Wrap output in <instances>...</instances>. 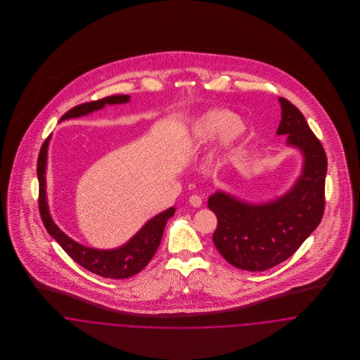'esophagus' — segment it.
<instances>
[{"label": "esophagus", "instance_id": "1", "mask_svg": "<svg viewBox=\"0 0 360 360\" xmlns=\"http://www.w3.org/2000/svg\"><path fill=\"white\" fill-rule=\"evenodd\" d=\"M188 202H190V205H193L194 207H200L202 205V198L200 195H191Z\"/></svg>", "mask_w": 360, "mask_h": 360}]
</instances>
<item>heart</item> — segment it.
<instances>
[{
	"label": "heart",
	"instance_id": "obj_1",
	"mask_svg": "<svg viewBox=\"0 0 360 360\" xmlns=\"http://www.w3.org/2000/svg\"><path fill=\"white\" fill-rule=\"evenodd\" d=\"M214 136L210 159H221L231 154L245 139L247 124L229 109H210L197 117L190 129L188 137L193 141L204 143Z\"/></svg>",
	"mask_w": 360,
	"mask_h": 360
}]
</instances>
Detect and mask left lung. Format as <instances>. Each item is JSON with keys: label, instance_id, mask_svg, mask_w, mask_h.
<instances>
[{"label": "left lung", "instance_id": "8db88e82", "mask_svg": "<svg viewBox=\"0 0 360 360\" xmlns=\"http://www.w3.org/2000/svg\"><path fill=\"white\" fill-rule=\"evenodd\" d=\"M281 120L278 136L304 156L301 176L284 195L262 204L244 202L216 191L207 206L217 217L213 244L230 264L263 271L287 260L320 224L324 213L327 156L301 110L278 98Z\"/></svg>", "mask_w": 360, "mask_h": 360}]
</instances>
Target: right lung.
<instances>
[{"instance_id": "right-lung-1", "label": "right lung", "mask_w": 360, "mask_h": 360, "mask_svg": "<svg viewBox=\"0 0 360 360\" xmlns=\"http://www.w3.org/2000/svg\"><path fill=\"white\" fill-rule=\"evenodd\" d=\"M130 101V96H110L98 101L82 103L68 110L60 120L75 119L89 115L94 110L103 109L105 105L126 103ZM50 137L44 141L39 160H37V177H39V207L41 220L52 238L63 248V251L82 267L89 271L106 278H127L141 271L153 259L160 244L166 221L174 214V207H169L165 212L156 214L148 220L141 230L130 238L124 245L115 250H97L84 247L70 237H68L52 220L49 210L47 193H46V167H47V150Z\"/></svg>"}]
</instances>
